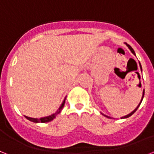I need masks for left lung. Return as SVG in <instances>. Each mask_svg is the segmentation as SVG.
I'll return each mask as SVG.
<instances>
[{"instance_id":"8db88e82","label":"left lung","mask_w":154,"mask_h":154,"mask_svg":"<svg viewBox=\"0 0 154 154\" xmlns=\"http://www.w3.org/2000/svg\"><path fill=\"white\" fill-rule=\"evenodd\" d=\"M127 45H128V48H129V49H130V50L131 51V53H132V54H135V51L133 50V48H131V46L129 45H128V44H127ZM140 68H141V66H140ZM144 92H143V96H142L141 101H142V100H143V97H144ZM141 101H140V104H139V106H137V107H136V108L135 109H134L133 111L131 112V113H130V114H128V115H126V116L122 117V118H121V119H126V118H128V117L131 116V115H132V114H133L134 113H135V112L136 111V110H137V109L139 108V106H140V103H141ZM105 116L107 117V118H109V116H106V115H105Z\"/></svg>"}]
</instances>
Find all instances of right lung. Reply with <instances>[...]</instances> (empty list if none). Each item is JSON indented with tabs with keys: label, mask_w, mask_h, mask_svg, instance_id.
<instances>
[{
	"label": "right lung",
	"mask_w": 154,
	"mask_h": 154,
	"mask_svg": "<svg viewBox=\"0 0 154 154\" xmlns=\"http://www.w3.org/2000/svg\"><path fill=\"white\" fill-rule=\"evenodd\" d=\"M65 101H66V99L63 100V102H62V104L61 105V106L59 107V109H57V111L56 113H54V114L50 115V116L45 117V118H40V119H33V118H30V117H27V116H25V118H26V119L30 120V121H32V122H50V121H52V120L54 119V118H55V117H56L57 115V114H59L60 112H61V110H62V108H63V106H64V105H65Z\"/></svg>",
	"instance_id": "add662e5"
}]
</instances>
